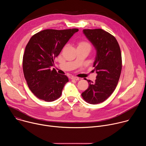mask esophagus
I'll return each mask as SVG.
<instances>
[{
  "mask_svg": "<svg viewBox=\"0 0 146 146\" xmlns=\"http://www.w3.org/2000/svg\"><path fill=\"white\" fill-rule=\"evenodd\" d=\"M71 79L72 80H78L79 78L78 77H76V76H72L71 77Z\"/></svg>",
  "mask_w": 146,
  "mask_h": 146,
  "instance_id": "1",
  "label": "esophagus"
}]
</instances>
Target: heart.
Returning a JSON list of instances; mask_svg holds the SVG:
<instances>
[{"label": "heart", "instance_id": "b5f03b06", "mask_svg": "<svg viewBox=\"0 0 146 146\" xmlns=\"http://www.w3.org/2000/svg\"><path fill=\"white\" fill-rule=\"evenodd\" d=\"M84 46H87V47H89L91 48L90 44L86 41H80V42L78 43V47H84Z\"/></svg>", "mask_w": 146, "mask_h": 146}]
</instances>
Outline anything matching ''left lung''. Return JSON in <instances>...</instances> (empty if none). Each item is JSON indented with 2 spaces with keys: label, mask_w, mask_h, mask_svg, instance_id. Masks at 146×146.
Instances as JSON below:
<instances>
[{
  "label": "left lung",
  "mask_w": 146,
  "mask_h": 146,
  "mask_svg": "<svg viewBox=\"0 0 146 146\" xmlns=\"http://www.w3.org/2000/svg\"><path fill=\"white\" fill-rule=\"evenodd\" d=\"M83 33L96 50L94 63L97 73L93 82L81 94L86 102L96 105L106 100L115 90L122 69V57L119 46L114 36L102 29H84Z\"/></svg>",
  "instance_id": "left-lung-1"
}]
</instances>
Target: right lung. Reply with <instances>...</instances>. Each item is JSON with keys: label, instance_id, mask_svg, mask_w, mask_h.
I'll use <instances>...</instances> for the list:
<instances>
[{"label": "right lung", "instance_id": "add662e5", "mask_svg": "<svg viewBox=\"0 0 146 146\" xmlns=\"http://www.w3.org/2000/svg\"><path fill=\"white\" fill-rule=\"evenodd\" d=\"M78 29H46L30 38L23 56V66L29 88L38 99L52 102L62 94L68 77L51 66L64 46Z\"/></svg>", "mask_w": 146, "mask_h": 146}]
</instances>
